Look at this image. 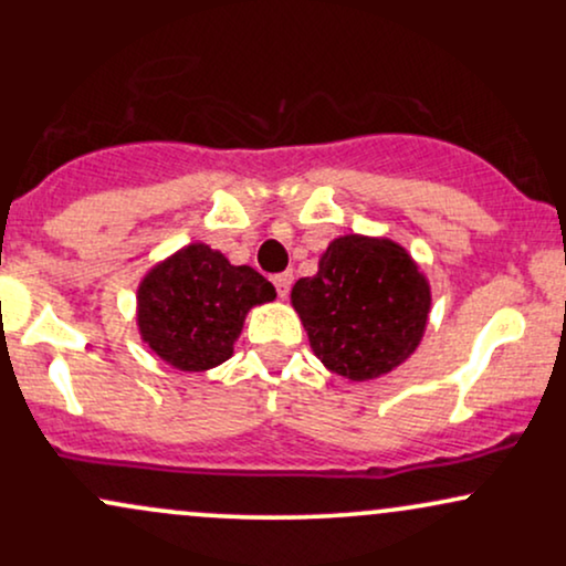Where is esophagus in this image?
I'll use <instances>...</instances> for the list:
<instances>
[{
	"label": "esophagus",
	"mask_w": 566,
	"mask_h": 566,
	"mask_svg": "<svg viewBox=\"0 0 566 566\" xmlns=\"http://www.w3.org/2000/svg\"><path fill=\"white\" fill-rule=\"evenodd\" d=\"M271 282H274L279 297H287V292L292 287V274H290V271H284V274H274V276H271Z\"/></svg>",
	"instance_id": "esophagus-1"
}]
</instances>
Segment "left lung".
<instances>
[{"instance_id": "1", "label": "left lung", "mask_w": 566, "mask_h": 566, "mask_svg": "<svg viewBox=\"0 0 566 566\" xmlns=\"http://www.w3.org/2000/svg\"><path fill=\"white\" fill-rule=\"evenodd\" d=\"M290 297L322 365L348 380L399 367L431 311V287L405 247L359 233L329 242L316 276L297 279Z\"/></svg>"}]
</instances>
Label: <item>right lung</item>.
Masks as SVG:
<instances>
[{"instance_id":"obj_1","label":"right lung","mask_w":566,"mask_h":566,"mask_svg":"<svg viewBox=\"0 0 566 566\" xmlns=\"http://www.w3.org/2000/svg\"><path fill=\"white\" fill-rule=\"evenodd\" d=\"M274 284L223 252L188 244L154 265L138 287V329L161 361L184 373L223 365L252 305L271 303Z\"/></svg>"}]
</instances>
